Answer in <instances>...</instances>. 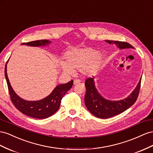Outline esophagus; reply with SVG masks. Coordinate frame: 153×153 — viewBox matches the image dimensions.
<instances>
[{"label":"esophagus","mask_w":153,"mask_h":153,"mask_svg":"<svg viewBox=\"0 0 153 153\" xmlns=\"http://www.w3.org/2000/svg\"><path fill=\"white\" fill-rule=\"evenodd\" d=\"M80 82V80H78V79H75L74 80V82H73V84H79Z\"/></svg>","instance_id":"34e87169"}]
</instances>
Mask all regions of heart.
Returning a JSON list of instances; mask_svg holds the SVG:
<instances>
[{"label": "heart", "mask_w": 153, "mask_h": 153, "mask_svg": "<svg viewBox=\"0 0 153 153\" xmlns=\"http://www.w3.org/2000/svg\"><path fill=\"white\" fill-rule=\"evenodd\" d=\"M102 56L92 48L73 49L66 53L65 61H62L60 65L63 71L72 74L73 69H80L85 75L97 70L102 63Z\"/></svg>", "instance_id": "1"}]
</instances>
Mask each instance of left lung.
Here are the masks:
<instances>
[{"label": "left lung", "mask_w": 153, "mask_h": 153, "mask_svg": "<svg viewBox=\"0 0 153 153\" xmlns=\"http://www.w3.org/2000/svg\"><path fill=\"white\" fill-rule=\"evenodd\" d=\"M110 44H114L120 49L133 48L129 43L121 41L105 40ZM93 78H89L85 82L86 93L84 97L85 105L89 112L100 118H108L116 116L129 109L137 101L141 85L140 78L138 84L129 97L118 101H111L102 97L94 85Z\"/></svg>", "instance_id": "1"}]
</instances>
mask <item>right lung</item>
<instances>
[{
	"mask_svg": "<svg viewBox=\"0 0 153 153\" xmlns=\"http://www.w3.org/2000/svg\"><path fill=\"white\" fill-rule=\"evenodd\" d=\"M51 43L48 40H39L30 42L22 43V45L30 46H44ZM5 65V76L11 100L15 107L20 112L28 117L37 119L47 118L55 114L60 105L61 100L64 94L72 88L73 80L66 84H60L53 89L51 93L42 100L38 101H27L19 97L15 93L10 85L7 75V63Z\"/></svg>",
	"mask_w": 153,
	"mask_h": 153,
	"instance_id": "add662e5",
	"label": "right lung"
}]
</instances>
